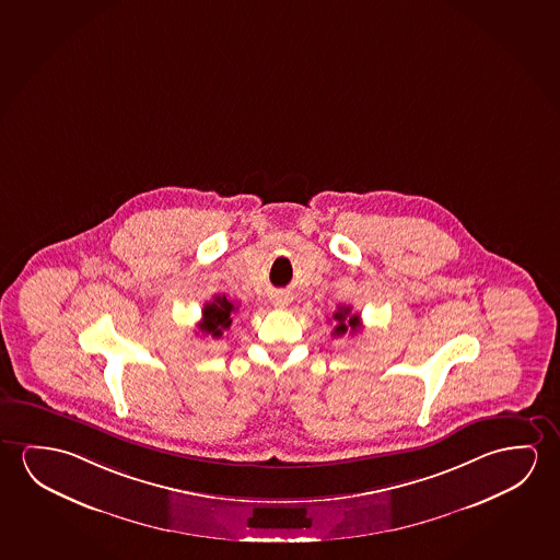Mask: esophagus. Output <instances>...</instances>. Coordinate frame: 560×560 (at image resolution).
I'll use <instances>...</instances> for the list:
<instances>
[{"label": "esophagus", "mask_w": 560, "mask_h": 560, "mask_svg": "<svg viewBox=\"0 0 560 560\" xmlns=\"http://www.w3.org/2000/svg\"><path fill=\"white\" fill-rule=\"evenodd\" d=\"M273 302H276L277 306H281V308H284V306L289 304V299H287L284 294H277V296H273Z\"/></svg>", "instance_id": "obj_1"}]
</instances>
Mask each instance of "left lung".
I'll return each mask as SVG.
<instances>
[{"mask_svg": "<svg viewBox=\"0 0 560 560\" xmlns=\"http://www.w3.org/2000/svg\"><path fill=\"white\" fill-rule=\"evenodd\" d=\"M334 319H336V327H334V331H331V336L334 337H343L347 336V334L354 336V334L361 331V316L354 314L351 306H339L336 314H334Z\"/></svg>", "mask_w": 560, "mask_h": 560, "instance_id": "8db88e82", "label": "left lung"}]
</instances>
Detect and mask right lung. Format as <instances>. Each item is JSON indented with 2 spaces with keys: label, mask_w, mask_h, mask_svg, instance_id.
<instances>
[{
  "label": "right lung",
  "mask_w": 560,
  "mask_h": 560,
  "mask_svg": "<svg viewBox=\"0 0 560 560\" xmlns=\"http://www.w3.org/2000/svg\"><path fill=\"white\" fill-rule=\"evenodd\" d=\"M233 312H236V306L226 296H215L213 302H207L203 306V318L198 326L201 336L213 339L223 337L224 331L233 324Z\"/></svg>",
  "instance_id": "obj_1"
}]
</instances>
